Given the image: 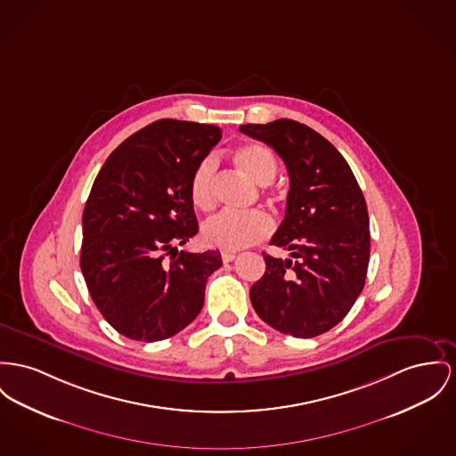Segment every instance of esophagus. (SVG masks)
Segmentation results:
<instances>
[{"label": "esophagus", "mask_w": 456, "mask_h": 456, "mask_svg": "<svg viewBox=\"0 0 456 456\" xmlns=\"http://www.w3.org/2000/svg\"><path fill=\"white\" fill-rule=\"evenodd\" d=\"M235 257H237L235 252H223V254H221L223 263H232V261H235Z\"/></svg>", "instance_id": "obj_1"}]
</instances>
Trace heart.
I'll return each mask as SVG.
<instances>
[{
	"instance_id": "1",
	"label": "heart",
	"mask_w": 456,
	"mask_h": 456,
	"mask_svg": "<svg viewBox=\"0 0 456 456\" xmlns=\"http://www.w3.org/2000/svg\"><path fill=\"white\" fill-rule=\"evenodd\" d=\"M237 166L257 184H270L276 176V159L263 143H247L233 155ZM216 159L204 157L190 178V200L200 211H209L216 202ZM273 232V219L263 211L214 214L204 221L200 235L206 245L221 250H239L261 242Z\"/></svg>"
}]
</instances>
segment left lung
I'll list each match as a JSON object with an SVG mask.
<instances>
[{"instance_id": "1", "label": "left lung", "mask_w": 456, "mask_h": 456, "mask_svg": "<svg viewBox=\"0 0 456 456\" xmlns=\"http://www.w3.org/2000/svg\"><path fill=\"white\" fill-rule=\"evenodd\" d=\"M240 131L273 147L290 178L272 245L290 250L292 259L263 254L266 272L250 287V303L281 334H325L363 290L370 219L362 188L340 152L305 124L276 119Z\"/></svg>"}]
</instances>
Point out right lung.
I'll return each instance as SVG.
<instances>
[{
	"mask_svg": "<svg viewBox=\"0 0 456 456\" xmlns=\"http://www.w3.org/2000/svg\"><path fill=\"white\" fill-rule=\"evenodd\" d=\"M219 140L213 124L152 122L109 155L93 183L83 213L81 272L102 316L127 338L173 337L204 305L221 254L178 245L199 232L190 178Z\"/></svg>",
	"mask_w": 456,
	"mask_h": 456,
	"instance_id": "obj_1",
	"label": "right lung"
}]
</instances>
